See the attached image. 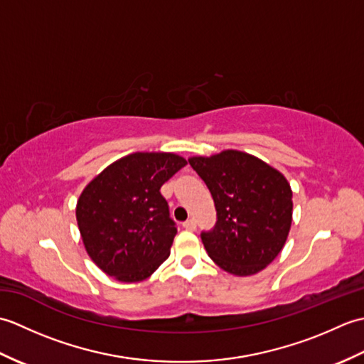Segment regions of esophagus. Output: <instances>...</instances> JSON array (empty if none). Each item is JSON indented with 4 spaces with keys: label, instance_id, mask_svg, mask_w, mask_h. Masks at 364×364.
Returning a JSON list of instances; mask_svg holds the SVG:
<instances>
[{
    "label": "esophagus",
    "instance_id": "34e87169",
    "mask_svg": "<svg viewBox=\"0 0 364 364\" xmlns=\"http://www.w3.org/2000/svg\"><path fill=\"white\" fill-rule=\"evenodd\" d=\"M196 227H197V223H196L194 219H189V220H186V222H183V228H184V230L194 231Z\"/></svg>",
    "mask_w": 364,
    "mask_h": 364
}]
</instances>
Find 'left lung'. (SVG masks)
<instances>
[{"mask_svg":"<svg viewBox=\"0 0 364 364\" xmlns=\"http://www.w3.org/2000/svg\"><path fill=\"white\" fill-rule=\"evenodd\" d=\"M189 164L210 189L218 222L202 241L220 269L237 277L261 272L288 239L292 191L283 173L253 154L223 150Z\"/></svg>","mask_w":364,"mask_h":364,"instance_id":"1","label":"left lung"}]
</instances>
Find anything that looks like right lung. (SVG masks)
Returning a JSON list of instances; mask_svg holds the SVG:
<instances>
[{
    "label": "right lung",
    "instance_id": "obj_1",
    "mask_svg": "<svg viewBox=\"0 0 364 364\" xmlns=\"http://www.w3.org/2000/svg\"><path fill=\"white\" fill-rule=\"evenodd\" d=\"M184 166L175 153L137 151L84 188L76 220L86 252L106 275L137 283L168 258L176 227L159 189Z\"/></svg>",
    "mask_w": 364,
    "mask_h": 364
}]
</instances>
